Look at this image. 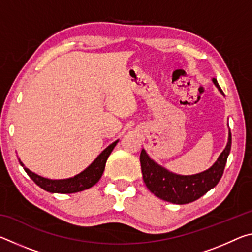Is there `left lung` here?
I'll use <instances>...</instances> for the list:
<instances>
[{
    "label": "left lung",
    "instance_id": "left-lung-1",
    "mask_svg": "<svg viewBox=\"0 0 252 252\" xmlns=\"http://www.w3.org/2000/svg\"><path fill=\"white\" fill-rule=\"evenodd\" d=\"M212 82L224 96V93L221 90L217 80L212 79ZM230 149H231V132L229 130L227 146L215 163L206 171L191 176H181L169 171L153 161L146 150L142 149L140 162H141L143 181L156 197L164 201L176 204L193 202L218 185L223 174Z\"/></svg>",
    "mask_w": 252,
    "mask_h": 252
}]
</instances>
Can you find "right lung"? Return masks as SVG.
Returning a JSON list of instances; mask_svg holds the SVG:
<instances>
[{"instance_id": "obj_1", "label": "right lung", "mask_w": 252, "mask_h": 252, "mask_svg": "<svg viewBox=\"0 0 252 252\" xmlns=\"http://www.w3.org/2000/svg\"><path fill=\"white\" fill-rule=\"evenodd\" d=\"M119 140L111 143L109 147H106L99 156L95 158V160L89 165L87 169H84L82 172L75 174L74 177L66 179H49L39 176L35 172L31 171L23 164V162L20 160V164L22 165L24 171L28 173V176L36 183L42 189L48 191L51 193H75L80 191L87 190L95 185L100 180L102 174H103L106 160H108L111 152L117 146Z\"/></svg>"}]
</instances>
